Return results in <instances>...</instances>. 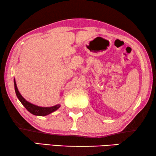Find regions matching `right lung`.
<instances>
[{
  "instance_id": "obj_1",
  "label": "right lung",
  "mask_w": 156,
  "mask_h": 156,
  "mask_svg": "<svg viewBox=\"0 0 156 156\" xmlns=\"http://www.w3.org/2000/svg\"><path fill=\"white\" fill-rule=\"evenodd\" d=\"M14 85H15V91H16V94L17 95V97L18 98V99L20 100V101L22 103L23 106H25V108L30 113H31L32 114L35 115V116H47V115L51 114V113L55 112L60 107L59 104H57L56 106H51V107H40V106H37L34 104L30 103L27 101H26L24 98L22 97V95L20 94L19 92L18 88H17L16 82L14 80Z\"/></svg>"
}]
</instances>
